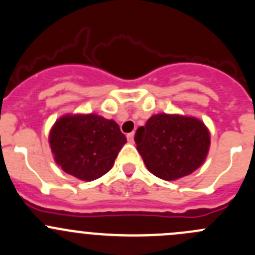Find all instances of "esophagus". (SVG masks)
I'll return each instance as SVG.
<instances>
[{
    "mask_svg": "<svg viewBox=\"0 0 255 255\" xmlns=\"http://www.w3.org/2000/svg\"><path fill=\"white\" fill-rule=\"evenodd\" d=\"M127 137H128V142H131V143L133 142V132H130V133H128V136H127Z\"/></svg>",
    "mask_w": 255,
    "mask_h": 255,
    "instance_id": "obj_1",
    "label": "esophagus"
}]
</instances>
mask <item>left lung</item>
<instances>
[{
    "label": "left lung",
    "mask_w": 255,
    "mask_h": 255,
    "mask_svg": "<svg viewBox=\"0 0 255 255\" xmlns=\"http://www.w3.org/2000/svg\"><path fill=\"white\" fill-rule=\"evenodd\" d=\"M135 142L152 174L174 180L203 164L210 135L205 125L195 118L157 114L136 130Z\"/></svg>",
    "instance_id": "8db88e82"
}]
</instances>
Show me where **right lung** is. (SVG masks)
<instances>
[{
	"label": "right lung",
	"instance_id": "right-lung-1",
	"mask_svg": "<svg viewBox=\"0 0 255 255\" xmlns=\"http://www.w3.org/2000/svg\"><path fill=\"white\" fill-rule=\"evenodd\" d=\"M49 140L62 170L87 182L106 174L127 142L117 123L96 114L61 118Z\"/></svg>",
	"mask_w": 255,
	"mask_h": 255
}]
</instances>
